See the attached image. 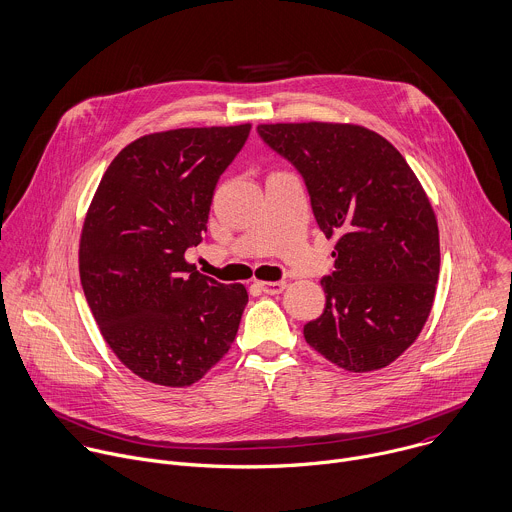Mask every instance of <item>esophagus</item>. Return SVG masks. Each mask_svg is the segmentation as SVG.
<instances>
[{"instance_id":"obj_1","label":"esophagus","mask_w":512,"mask_h":512,"mask_svg":"<svg viewBox=\"0 0 512 512\" xmlns=\"http://www.w3.org/2000/svg\"><path fill=\"white\" fill-rule=\"evenodd\" d=\"M257 287L267 295H279L287 287V283L285 281H257Z\"/></svg>"}]
</instances>
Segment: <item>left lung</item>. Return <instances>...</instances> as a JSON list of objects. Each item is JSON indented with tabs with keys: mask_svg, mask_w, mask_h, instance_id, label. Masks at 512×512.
Segmentation results:
<instances>
[{
	"mask_svg": "<svg viewBox=\"0 0 512 512\" xmlns=\"http://www.w3.org/2000/svg\"><path fill=\"white\" fill-rule=\"evenodd\" d=\"M259 136L305 181L315 221L337 237L321 279L323 313L305 342L348 372H374L420 335L440 273L438 223L404 156L358 124H259Z\"/></svg>",
	"mask_w": 512,
	"mask_h": 512,
	"instance_id": "1",
	"label": "left lung"
}]
</instances>
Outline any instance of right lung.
I'll return each mask as SVG.
<instances>
[{
    "mask_svg": "<svg viewBox=\"0 0 512 512\" xmlns=\"http://www.w3.org/2000/svg\"><path fill=\"white\" fill-rule=\"evenodd\" d=\"M251 124L152 132L124 146L88 207L80 281L102 337L138 378L199 382L231 348L249 301L241 283L197 271L219 177Z\"/></svg>",
    "mask_w": 512,
    "mask_h": 512,
    "instance_id": "right-lung-1",
    "label": "right lung"
}]
</instances>
